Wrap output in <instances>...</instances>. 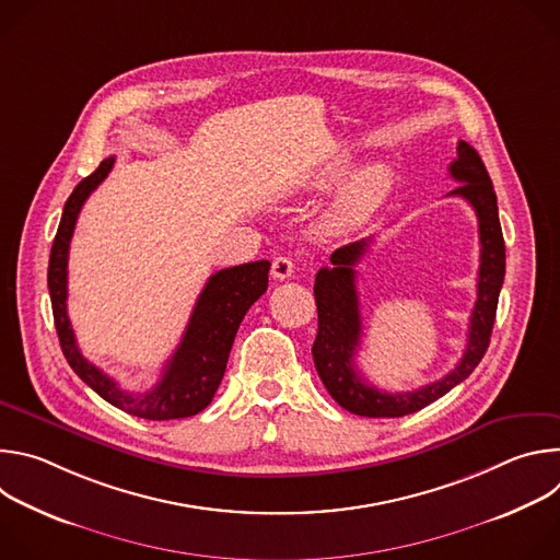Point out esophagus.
<instances>
[{
	"label": "esophagus",
	"mask_w": 560,
	"mask_h": 560,
	"mask_svg": "<svg viewBox=\"0 0 560 560\" xmlns=\"http://www.w3.org/2000/svg\"><path fill=\"white\" fill-rule=\"evenodd\" d=\"M292 272H294V264H292V259L290 257H277L275 261H272V277L275 279H290L292 277Z\"/></svg>",
	"instance_id": "1"
}]
</instances>
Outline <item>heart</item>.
<instances>
[{
    "label": "heart",
    "mask_w": 560,
    "mask_h": 560,
    "mask_svg": "<svg viewBox=\"0 0 560 560\" xmlns=\"http://www.w3.org/2000/svg\"><path fill=\"white\" fill-rule=\"evenodd\" d=\"M346 173V166H332L328 173L318 179V186H330L339 182ZM392 188V177L387 168L383 166H372L359 173L341 192L337 203L332 206L328 214V225L335 232H348L365 223L383 203Z\"/></svg>",
    "instance_id": "heart-1"
}]
</instances>
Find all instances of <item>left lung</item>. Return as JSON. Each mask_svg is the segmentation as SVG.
Instances as JSON below:
<instances>
[{
	"instance_id": "1",
	"label": "left lung",
	"mask_w": 560,
	"mask_h": 560,
	"mask_svg": "<svg viewBox=\"0 0 560 560\" xmlns=\"http://www.w3.org/2000/svg\"><path fill=\"white\" fill-rule=\"evenodd\" d=\"M450 175L458 182L450 195L463 197L476 212L481 238V266H478L476 303L469 316L467 346L456 368L443 378L412 392H381L368 385L357 368L354 354L361 343V312L354 266L368 253L372 238L354 242L332 253L330 268H322L314 279L318 312V332L312 346L314 368L335 401L352 415L370 419H396L423 410L454 385L465 381L481 363L497 318L501 285L505 279V242L499 221V206L492 179L483 159L467 143L458 141Z\"/></svg>"
}]
</instances>
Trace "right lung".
<instances>
[{
  "label": "right lung",
  "mask_w": 560,
  "mask_h": 560,
  "mask_svg": "<svg viewBox=\"0 0 560 560\" xmlns=\"http://www.w3.org/2000/svg\"><path fill=\"white\" fill-rule=\"evenodd\" d=\"M115 156L104 159L100 168L77 184L63 206L48 261V292L61 352L74 374L93 387L110 406L148 421H171L199 415L223 378L234 335L250 305L268 290L270 261H253L214 272L201 290L188 328L175 354L164 368L162 378L145 392H128L115 378L93 365L77 348L68 322V250L74 223L84 201L113 171Z\"/></svg>",
  "instance_id": "add662e5"
}]
</instances>
